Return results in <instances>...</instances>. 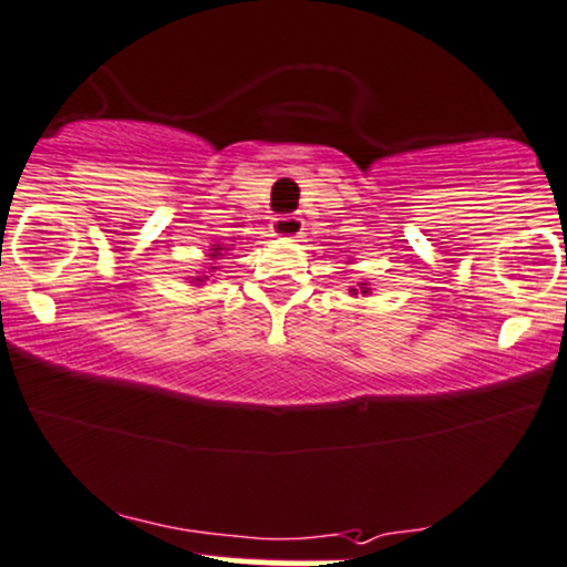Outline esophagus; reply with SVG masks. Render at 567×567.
Returning a JSON list of instances; mask_svg holds the SVG:
<instances>
[{
  "instance_id": "obj_1",
  "label": "esophagus",
  "mask_w": 567,
  "mask_h": 567,
  "mask_svg": "<svg viewBox=\"0 0 567 567\" xmlns=\"http://www.w3.org/2000/svg\"><path fill=\"white\" fill-rule=\"evenodd\" d=\"M277 237H298L303 231V218L290 214V216H277L275 224H271Z\"/></svg>"
}]
</instances>
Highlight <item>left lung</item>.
I'll use <instances>...</instances> for the list:
<instances>
[{
	"mask_svg": "<svg viewBox=\"0 0 567 567\" xmlns=\"http://www.w3.org/2000/svg\"><path fill=\"white\" fill-rule=\"evenodd\" d=\"M349 292H351V296H353V298H357V296H359V292H361V296H370V292H372V288H370V285H367V282H359V285H357V288H349Z\"/></svg>",
	"mask_w": 567,
	"mask_h": 567,
	"instance_id": "8db88e82",
	"label": "left lung"
}]
</instances>
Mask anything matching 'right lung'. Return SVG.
Here are the masks:
<instances>
[{"mask_svg": "<svg viewBox=\"0 0 567 567\" xmlns=\"http://www.w3.org/2000/svg\"><path fill=\"white\" fill-rule=\"evenodd\" d=\"M227 250H229V248H224L221 243H214V245H210L208 254H206V256H208V258H206V266H203V271H197L195 277H189V282H193L195 288H200V285H206L208 279L214 277V271L218 269L216 261H218V258H221L224 254H227Z\"/></svg>", "mask_w": 567, "mask_h": 567, "instance_id": "1", "label": "right lung"}]
</instances>
